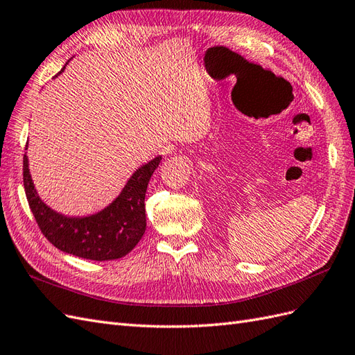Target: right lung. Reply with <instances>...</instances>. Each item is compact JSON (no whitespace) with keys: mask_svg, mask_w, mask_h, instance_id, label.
<instances>
[{"mask_svg":"<svg viewBox=\"0 0 355 355\" xmlns=\"http://www.w3.org/2000/svg\"><path fill=\"white\" fill-rule=\"evenodd\" d=\"M160 159H153L136 171L123 192L105 210L88 217H67L42 202L30 175L28 159L24 154L25 195L42 234L57 249L84 259L111 261L125 257L145 232V192Z\"/></svg>","mask_w":355,"mask_h":355,"instance_id":"obj_1","label":"right lung"}]
</instances>
